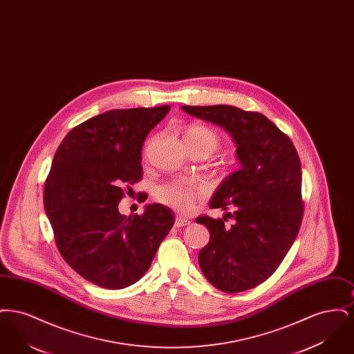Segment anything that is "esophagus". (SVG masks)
<instances>
[{
  "label": "esophagus",
  "instance_id": "1",
  "mask_svg": "<svg viewBox=\"0 0 354 354\" xmlns=\"http://www.w3.org/2000/svg\"><path fill=\"white\" fill-rule=\"evenodd\" d=\"M191 223V220L185 219L183 216H176L175 218V227H185Z\"/></svg>",
  "mask_w": 354,
  "mask_h": 354
}]
</instances>
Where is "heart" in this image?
Returning a JSON list of instances; mask_svg holds the SVG:
<instances>
[{
  "instance_id": "1",
  "label": "heart",
  "mask_w": 354,
  "mask_h": 354,
  "mask_svg": "<svg viewBox=\"0 0 354 354\" xmlns=\"http://www.w3.org/2000/svg\"><path fill=\"white\" fill-rule=\"evenodd\" d=\"M185 143L188 151L203 150L211 155L219 149L221 139L212 129L202 124H194L185 130ZM199 194L201 192L196 187L185 182H169L155 188L156 201L178 211L192 209Z\"/></svg>"
}]
</instances>
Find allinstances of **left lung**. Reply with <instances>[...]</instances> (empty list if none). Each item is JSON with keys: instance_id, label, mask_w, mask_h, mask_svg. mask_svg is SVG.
<instances>
[{"instance_id": "8db88e82", "label": "left lung", "mask_w": 354, "mask_h": 354, "mask_svg": "<svg viewBox=\"0 0 354 354\" xmlns=\"http://www.w3.org/2000/svg\"><path fill=\"white\" fill-rule=\"evenodd\" d=\"M187 114L223 127L236 145L240 169L214 194L209 207L227 209L235 223L201 216L209 231L199 252L205 279L237 293L266 281L299 234L304 215L301 163L292 140L260 113L235 106H182Z\"/></svg>"}]
</instances>
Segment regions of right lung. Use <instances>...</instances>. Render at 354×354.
Here are the masks:
<instances>
[{
  "mask_svg": "<svg viewBox=\"0 0 354 354\" xmlns=\"http://www.w3.org/2000/svg\"><path fill=\"white\" fill-rule=\"evenodd\" d=\"M169 111L167 104L106 111L70 130L53 158L44 205L57 248L95 286L136 283L175 223L163 204H147L143 215L118 211L123 187L142 179L146 136Z\"/></svg>",
  "mask_w": 354,
  "mask_h": 354,
  "instance_id": "1",
  "label": "right lung"
}]
</instances>
